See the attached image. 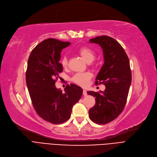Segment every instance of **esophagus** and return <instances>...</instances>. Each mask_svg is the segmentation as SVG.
<instances>
[{"label": "esophagus", "mask_w": 157, "mask_h": 157, "mask_svg": "<svg viewBox=\"0 0 157 157\" xmlns=\"http://www.w3.org/2000/svg\"><path fill=\"white\" fill-rule=\"evenodd\" d=\"M83 95H84V96H86V95H87L86 91L85 90H83Z\"/></svg>", "instance_id": "1"}]
</instances>
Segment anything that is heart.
<instances>
[{
  "mask_svg": "<svg viewBox=\"0 0 157 157\" xmlns=\"http://www.w3.org/2000/svg\"><path fill=\"white\" fill-rule=\"evenodd\" d=\"M78 53L87 63L92 62L95 56L94 51L88 47H81L78 50ZM60 63L63 68H66L68 66V59L66 56H63L61 58ZM92 74L89 72L84 73H76L72 78V80L76 84L81 86L85 87L88 85L89 80L92 78Z\"/></svg>",
  "mask_w": 157,
  "mask_h": 157,
  "instance_id": "1",
  "label": "heart"
}]
</instances>
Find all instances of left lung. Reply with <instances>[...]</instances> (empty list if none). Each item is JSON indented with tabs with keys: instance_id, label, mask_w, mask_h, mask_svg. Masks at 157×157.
<instances>
[{
	"instance_id": "1",
	"label": "left lung",
	"mask_w": 157,
	"mask_h": 157,
	"mask_svg": "<svg viewBox=\"0 0 157 157\" xmlns=\"http://www.w3.org/2000/svg\"><path fill=\"white\" fill-rule=\"evenodd\" d=\"M103 52L105 63L95 78V85L103 84L105 91L87 94L95 98L89 110V117L95 123L105 124L116 119L123 110L132 83L129 58L121 44L112 37L97 36L90 40Z\"/></svg>"
}]
</instances>
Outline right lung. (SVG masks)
I'll return each instance as SVG.
<instances>
[{"label":"right lung","mask_w":157,"mask_h":157,"mask_svg":"<svg viewBox=\"0 0 157 157\" xmlns=\"http://www.w3.org/2000/svg\"><path fill=\"white\" fill-rule=\"evenodd\" d=\"M71 44L48 38L31 51L25 74L26 84L34 108L39 116L52 124H62L71 117L73 106L83 94L80 86L67 85L65 92L55 86L63 67L61 52Z\"/></svg>","instance_id":"obj_1"}]
</instances>
